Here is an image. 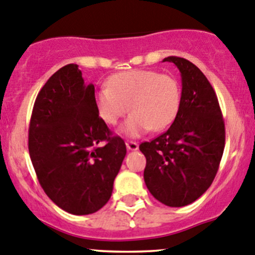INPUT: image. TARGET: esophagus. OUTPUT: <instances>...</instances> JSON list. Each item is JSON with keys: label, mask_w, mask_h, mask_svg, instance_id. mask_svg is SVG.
<instances>
[{"label": "esophagus", "mask_w": 255, "mask_h": 255, "mask_svg": "<svg viewBox=\"0 0 255 255\" xmlns=\"http://www.w3.org/2000/svg\"><path fill=\"white\" fill-rule=\"evenodd\" d=\"M126 147H128L129 150H132V151H134V150H137L139 145H137V142L130 141V140H128V141H126Z\"/></svg>", "instance_id": "obj_1"}]
</instances>
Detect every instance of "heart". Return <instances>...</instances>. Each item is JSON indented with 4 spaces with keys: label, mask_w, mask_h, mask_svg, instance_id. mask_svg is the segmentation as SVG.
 <instances>
[{
    "label": "heart",
    "mask_w": 255,
    "mask_h": 255,
    "mask_svg": "<svg viewBox=\"0 0 255 255\" xmlns=\"http://www.w3.org/2000/svg\"><path fill=\"white\" fill-rule=\"evenodd\" d=\"M181 101L179 81L154 70H129L110 77L108 87L95 94L98 115L106 125L115 126L129 111L123 125L126 136L136 137L147 130L160 131L176 118ZM129 109H127V106Z\"/></svg>",
    "instance_id": "obj_1"
}]
</instances>
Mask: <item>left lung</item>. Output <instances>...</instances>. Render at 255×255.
Returning <instances> with one entry per match:
<instances>
[{
  "mask_svg": "<svg viewBox=\"0 0 255 255\" xmlns=\"http://www.w3.org/2000/svg\"><path fill=\"white\" fill-rule=\"evenodd\" d=\"M181 74V101L176 118L164 134L141 142L146 157L144 180L156 200L185 207L208 190L219 169L225 126L215 91L193 62L170 56Z\"/></svg>",
  "mask_w": 255,
  "mask_h": 255,
  "instance_id": "left-lung-1",
  "label": "left lung"
}]
</instances>
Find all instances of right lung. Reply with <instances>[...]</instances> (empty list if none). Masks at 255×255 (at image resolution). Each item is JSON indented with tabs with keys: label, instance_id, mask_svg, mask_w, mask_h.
Wrapping results in <instances>:
<instances>
[{
	"label": "right lung",
	"instance_id": "obj_1",
	"mask_svg": "<svg viewBox=\"0 0 255 255\" xmlns=\"http://www.w3.org/2000/svg\"><path fill=\"white\" fill-rule=\"evenodd\" d=\"M28 152L43 191L62 210L93 214L109 202L126 145L99 118L95 87L85 85L77 65L61 67L40 90Z\"/></svg>",
	"mask_w": 255,
	"mask_h": 255
}]
</instances>
